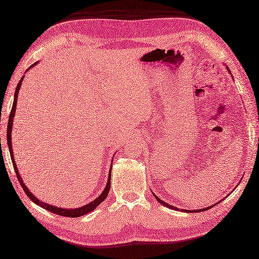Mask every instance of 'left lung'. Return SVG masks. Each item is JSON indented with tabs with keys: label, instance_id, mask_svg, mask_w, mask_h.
I'll return each mask as SVG.
<instances>
[{
	"label": "left lung",
	"instance_id": "8db88e82",
	"mask_svg": "<svg viewBox=\"0 0 259 259\" xmlns=\"http://www.w3.org/2000/svg\"><path fill=\"white\" fill-rule=\"evenodd\" d=\"M226 68H227V70H228V72L230 73V75H232V72H230V70L228 69V67H226ZM152 195L155 196V198H156V199H157V201H158V202H160L161 205L166 206V207H168V208H170V209H177V208L174 207V206H171V205H168L167 202L162 201L161 199H159V198H158V197H157L155 194H153V192H152ZM211 207H212V206H210V207H206V208H203V209H197V210H185V211H187V212H199V211H203V210H208V209H210Z\"/></svg>",
	"mask_w": 259,
	"mask_h": 259
}]
</instances>
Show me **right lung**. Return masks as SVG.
<instances>
[{
  "mask_svg": "<svg viewBox=\"0 0 259 259\" xmlns=\"http://www.w3.org/2000/svg\"><path fill=\"white\" fill-rule=\"evenodd\" d=\"M38 62H35L33 63L31 67L27 69L26 71H29L31 68L34 67L35 64H37ZM24 79V75L22 76L20 82L18 83V87H16L15 89V93H14V101H13V107H12V110H11V113H10V117H9V123H8V133H7V136H8V147H9V150H10V155H11V159H12V163H13V167H14V170H15V174H16V177H18V180L19 183L21 184L22 188H23V190L25 191L26 196L30 198V199L36 203L37 206H40L42 208L47 209V210L51 211L53 213H57V214H60V216H64V217H80V216H83V214L85 213H89L91 212L92 210H95V209L100 205V203L106 199L108 194H109V190H110V185H111V168H110V172H109V177H108V180H107V185L106 187H104L103 191L101 192V195L99 196L98 198H96L95 200L87 203V205L82 206V207H79V208H72V209H67V208H59V207H56V206H52V205H49V203L45 202V201H41L40 199H37V198L32 194V192L27 189V187L25 186V184L23 183V180H22L21 176H20V172L18 170V167H16V163H15V160H14V156H13V149H12V138H11V134H12V126H13V119H14V114H15V110H16V103H18V96H19V90L21 88V84H22V81H23ZM111 167H112V163H111Z\"/></svg>",
  "mask_w": 259,
  "mask_h": 259,
  "instance_id": "right-lung-1",
  "label": "right lung"
}]
</instances>
